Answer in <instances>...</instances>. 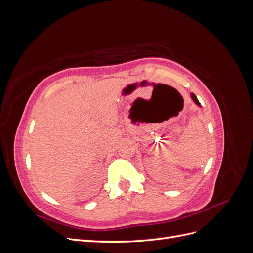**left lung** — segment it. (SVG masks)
Wrapping results in <instances>:
<instances>
[{
  "instance_id": "8db88e82",
  "label": "left lung",
  "mask_w": 253,
  "mask_h": 253,
  "mask_svg": "<svg viewBox=\"0 0 253 253\" xmlns=\"http://www.w3.org/2000/svg\"><path fill=\"white\" fill-rule=\"evenodd\" d=\"M191 98H192V100L195 102V104H197L198 106H201V103H200V101H198L197 100V98H196V96L192 93V94H191Z\"/></svg>"
}]
</instances>
